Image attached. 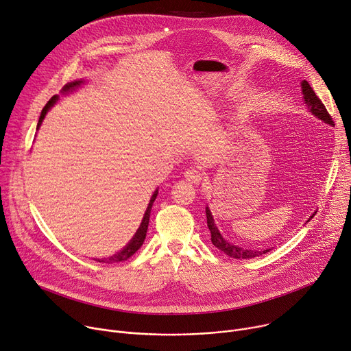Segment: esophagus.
I'll return each mask as SVG.
<instances>
[{"label": "esophagus", "mask_w": 351, "mask_h": 351, "mask_svg": "<svg viewBox=\"0 0 351 351\" xmlns=\"http://www.w3.org/2000/svg\"><path fill=\"white\" fill-rule=\"evenodd\" d=\"M184 178L187 182L193 183V184H199L203 180V171L199 168H189L184 172Z\"/></svg>", "instance_id": "34e87169"}]
</instances>
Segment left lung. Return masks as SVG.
I'll list each match as a JSON object with an SVG mask.
<instances>
[{"label": "left lung", "instance_id": "1", "mask_svg": "<svg viewBox=\"0 0 351 351\" xmlns=\"http://www.w3.org/2000/svg\"><path fill=\"white\" fill-rule=\"evenodd\" d=\"M302 86V93H304V99L305 104L308 105V109L317 117L324 120L328 124L335 125V121L332 120V116L329 114V112L326 110L325 105L322 104V101L316 97L315 90L312 89V86L306 82L302 81L301 84ZM206 217H207V227L210 230L211 234V242L215 247H218L221 252H224L226 254H228L230 258L232 259H252V258H258L263 253L270 252L271 249H265V250H250V249H245V247H239L231 242H227L224 238L221 237L218 228L214 224V218L208 210V207H206ZM312 218V217H311Z\"/></svg>", "mask_w": 351, "mask_h": 351}]
</instances>
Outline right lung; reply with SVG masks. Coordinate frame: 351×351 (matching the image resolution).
<instances>
[{"mask_svg": "<svg viewBox=\"0 0 351 351\" xmlns=\"http://www.w3.org/2000/svg\"><path fill=\"white\" fill-rule=\"evenodd\" d=\"M81 82H82V81H74V82H70V84H67L64 88H62V90L67 92V90H70V89H74V88H75V86H78ZM56 101H57V97H53V98L46 104V106L43 108L42 114H40V117H39L38 129H39V125L42 124V121H43V119H45V116H46L47 110H49V109L56 104ZM156 195H158V190H155V193L152 195V197H151V200H149V204H148V207H147V211H145V214H144V218H143L141 226H140V228L137 230V232H136V235L133 237V239L129 242V245H127L123 250H120V252H117L116 254H113V256H110V258H108V259H98L97 262H102V263H117V262H123V261H127L129 258H132L133 254H134V253L141 247V245L144 243L145 235H147L148 222H149V214H151V207H152L154 200L156 199Z\"/></svg>", "mask_w": 351, "mask_h": 351, "instance_id": "right-lung-1", "label": "right lung"}]
</instances>
